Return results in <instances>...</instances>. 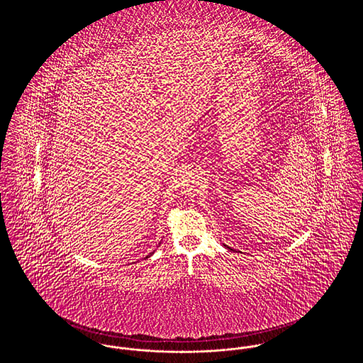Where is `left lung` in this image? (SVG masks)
Segmentation results:
<instances>
[{
	"label": "left lung",
	"instance_id": "1",
	"mask_svg": "<svg viewBox=\"0 0 363 363\" xmlns=\"http://www.w3.org/2000/svg\"><path fill=\"white\" fill-rule=\"evenodd\" d=\"M227 249H230V247H228V246H227ZM230 250H233V249H230Z\"/></svg>",
	"mask_w": 363,
	"mask_h": 363
}]
</instances>
